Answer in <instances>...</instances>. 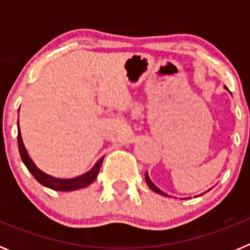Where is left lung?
Segmentation results:
<instances>
[{"mask_svg": "<svg viewBox=\"0 0 250 250\" xmlns=\"http://www.w3.org/2000/svg\"><path fill=\"white\" fill-rule=\"evenodd\" d=\"M145 180H146V184L149 185V188H151L152 190L155 191V193H158V194H160V195H164V196H167V194L164 193V191H161L160 189H159L158 187H156L155 184H154V183L151 182V180H150V178H149V174L147 173H145Z\"/></svg>", "mask_w": 250, "mask_h": 250, "instance_id": "1", "label": "left lung"}]
</instances>
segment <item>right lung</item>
I'll list each match as a JSON object with an SVG mask.
<instances>
[{
	"label": "right lung",
	"mask_w": 250,
	"mask_h": 250,
	"mask_svg": "<svg viewBox=\"0 0 250 250\" xmlns=\"http://www.w3.org/2000/svg\"><path fill=\"white\" fill-rule=\"evenodd\" d=\"M17 126H19V123H17ZM17 143H19V150H20V155H21L22 161L23 164L26 165V167L28 169L34 178L36 179L40 184H42L43 187L50 188V189H54V190L57 191H72L77 190V189H83V188L89 187L92 182H94L96 176L99 174V170H100L101 164H103L104 158H101L100 160L95 164V167H92L90 171L83 174L80 176H76V178L72 179H60L55 178V176H51L48 174L43 173L42 170H40L39 167H36L32 159L28 156V152L26 150L25 145H23V141H22L21 131H20L19 126V135H17Z\"/></svg>",
	"instance_id": "1"
}]
</instances>
